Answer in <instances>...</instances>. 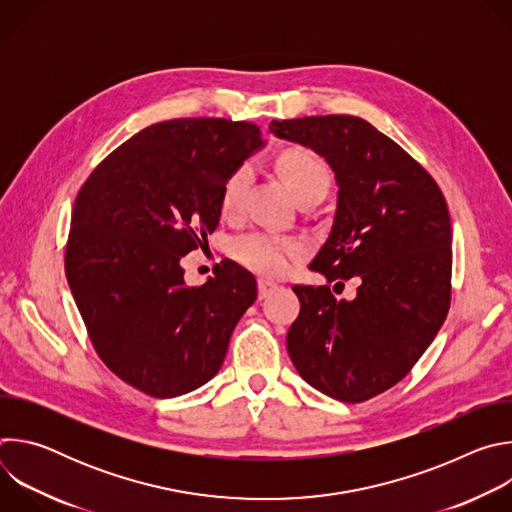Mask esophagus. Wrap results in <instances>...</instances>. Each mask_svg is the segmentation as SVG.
<instances>
[{"mask_svg": "<svg viewBox=\"0 0 512 512\" xmlns=\"http://www.w3.org/2000/svg\"><path fill=\"white\" fill-rule=\"evenodd\" d=\"M257 287H259V300H265L277 285L273 281H269V279H259Z\"/></svg>", "mask_w": 512, "mask_h": 512, "instance_id": "esophagus-1", "label": "esophagus"}]
</instances>
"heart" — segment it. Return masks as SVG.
<instances>
[{
	"label": "heart",
	"mask_w": 512,
	"mask_h": 512,
	"mask_svg": "<svg viewBox=\"0 0 512 512\" xmlns=\"http://www.w3.org/2000/svg\"><path fill=\"white\" fill-rule=\"evenodd\" d=\"M279 172L287 186L298 200L314 194L326 196L330 188V170L326 162L304 148L287 150L279 156ZM253 180V166L249 162L239 164L221 188V208L223 212H235ZM233 257L245 267L263 273L279 275L289 269L291 261L304 253V245L298 239L277 237L269 233H247L239 235L231 243Z\"/></svg>",
	"instance_id": "1"
}]
</instances>
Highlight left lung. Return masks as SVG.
<instances>
[{
    "instance_id": "8db88e82",
    "label": "left lung",
    "mask_w": 512,
    "mask_h": 512,
    "mask_svg": "<svg viewBox=\"0 0 512 512\" xmlns=\"http://www.w3.org/2000/svg\"><path fill=\"white\" fill-rule=\"evenodd\" d=\"M322 156L338 184L328 241L310 263L326 281L359 279L354 301L294 285L287 352L300 377L342 403L397 385L440 332L452 294V223L435 180L401 145L352 115L271 121Z\"/></svg>"
}]
</instances>
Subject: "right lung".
I'll return each instance as SVG.
<instances>
[{
  "label": "right lung",
  "mask_w": 512,
  "mask_h": 512,
  "mask_svg": "<svg viewBox=\"0 0 512 512\" xmlns=\"http://www.w3.org/2000/svg\"><path fill=\"white\" fill-rule=\"evenodd\" d=\"M263 145L247 121L154 123L77 194L64 253L72 298L109 371L145 395L170 399L208 383L257 300L241 265L225 261L188 287L180 259L218 227L225 180Z\"/></svg>",
  "instance_id": "obj_1"
}]
</instances>
